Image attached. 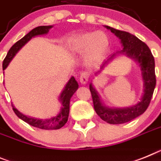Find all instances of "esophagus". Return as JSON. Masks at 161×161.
Returning a JSON list of instances; mask_svg holds the SVG:
<instances>
[{
	"mask_svg": "<svg viewBox=\"0 0 161 161\" xmlns=\"http://www.w3.org/2000/svg\"><path fill=\"white\" fill-rule=\"evenodd\" d=\"M90 78V73L88 71H83L80 76V81L81 84H86Z\"/></svg>",
	"mask_w": 161,
	"mask_h": 161,
	"instance_id": "obj_1",
	"label": "esophagus"
}]
</instances>
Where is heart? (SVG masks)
Masks as SVG:
<instances>
[{
    "mask_svg": "<svg viewBox=\"0 0 161 161\" xmlns=\"http://www.w3.org/2000/svg\"><path fill=\"white\" fill-rule=\"evenodd\" d=\"M67 48L75 53H86L88 62L94 63L101 59L108 50L109 39L102 31H89L75 35L67 41Z\"/></svg>",
    "mask_w": 161,
    "mask_h": 161,
    "instance_id": "heart-1",
    "label": "heart"
}]
</instances>
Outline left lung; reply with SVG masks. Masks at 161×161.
<instances>
[{"mask_svg": "<svg viewBox=\"0 0 161 161\" xmlns=\"http://www.w3.org/2000/svg\"><path fill=\"white\" fill-rule=\"evenodd\" d=\"M106 27L121 40L124 49L121 50L120 53H125L129 57L133 58L139 63L141 69H142V77L144 80V94L141 102H139L137 105L134 107L122 108V109L120 108L112 109V108H106L103 106L97 92L93 88L92 84L90 85V90L92 95L94 108L97 116H99L102 120L108 123L117 125V124L126 123V122L134 120L136 117L144 113V112L147 109L156 84V73H155V59L149 47L137 36L128 31H120V30L116 29L108 26H106ZM114 54L109 59L112 58ZM108 60L103 64L101 69H103L104 66L108 64Z\"/></svg>", "mask_w": 161, "mask_h": 161, "instance_id": "1", "label": "left lung"}]
</instances>
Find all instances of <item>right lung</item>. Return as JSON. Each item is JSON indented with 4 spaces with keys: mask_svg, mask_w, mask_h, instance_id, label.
I'll return each mask as SVG.
<instances>
[{
    "mask_svg": "<svg viewBox=\"0 0 161 161\" xmlns=\"http://www.w3.org/2000/svg\"><path fill=\"white\" fill-rule=\"evenodd\" d=\"M51 27L52 26H40V27H35L34 29L30 31L27 35L24 36L22 39L18 41L9 49V52H8L6 56H5L3 64H2L3 70H5L7 67L8 64H9V62L11 61L14 56L15 55V53H17L19 49H21L23 45L27 43V41L31 40V38H32L35 36L46 34ZM77 89V82L75 81V78L72 76L69 80V81L67 82L65 88H64V91L62 92L61 95H60L59 99L62 102V105L63 106H62L61 112L55 117L50 118V119H48V120H37V119H34V118L27 117V116L20 113L16 108H14V107L12 104L13 111L14 112V113L16 114V116L20 118L23 121H25L26 123L29 124L30 125L34 126V127L38 128V129H41V130H58V129L63 127L67 123L68 116H69L70 99H71V96L73 95V94L76 91Z\"/></svg>",
    "mask_w": 161,
    "mask_h": 161,
    "instance_id": "obj_1",
    "label": "right lung"
}]
</instances>
